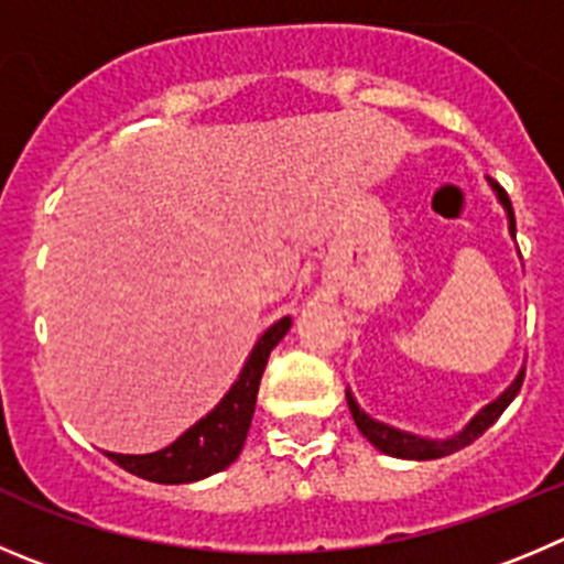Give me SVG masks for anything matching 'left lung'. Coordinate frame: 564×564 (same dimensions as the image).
<instances>
[{"mask_svg":"<svg viewBox=\"0 0 564 564\" xmlns=\"http://www.w3.org/2000/svg\"><path fill=\"white\" fill-rule=\"evenodd\" d=\"M489 186H492L498 203H501L503 210H507L509 234L514 236V210H512V203H509L507 192H503L501 186H496V183H489ZM520 383H523V370L514 376V381L509 383L501 394H498L496 401L487 403L484 409H478V412L470 417V423H467L459 434L445 436V440H429V436H417V434H412V431H401V429H394V425L381 423V420L370 417V414H367L365 409L356 403V398L350 389H347L345 394H347V406H350V414H354V423L359 425V431L367 436V442H370V445H376L381 454L394 456V459L425 462V459H442V456H451V454H456V451L467 448L470 442H476L478 436L489 429V425L501 417L503 409L514 401V394L520 392Z\"/></svg>","mask_w":564,"mask_h":564,"instance_id":"1","label":"left lung"}]
</instances>
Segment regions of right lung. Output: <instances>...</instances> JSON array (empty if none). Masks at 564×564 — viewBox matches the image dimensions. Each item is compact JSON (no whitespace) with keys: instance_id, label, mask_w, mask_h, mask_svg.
I'll return each mask as SVG.
<instances>
[{"instance_id":"right-lung-1","label":"right lung","mask_w":564,"mask_h":564,"mask_svg":"<svg viewBox=\"0 0 564 564\" xmlns=\"http://www.w3.org/2000/svg\"><path fill=\"white\" fill-rule=\"evenodd\" d=\"M289 328H292V317H281L258 336L239 378L225 392L223 401L205 417H199L192 429L183 431L172 445L155 451V454H110L105 451V456L122 470L155 484H192L234 465L245 448L267 359Z\"/></svg>"}]
</instances>
